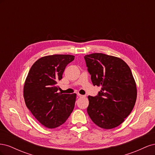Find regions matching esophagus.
Returning a JSON list of instances; mask_svg holds the SVG:
<instances>
[{
  "instance_id": "34e87169",
  "label": "esophagus",
  "mask_w": 155,
  "mask_h": 155,
  "mask_svg": "<svg viewBox=\"0 0 155 155\" xmlns=\"http://www.w3.org/2000/svg\"><path fill=\"white\" fill-rule=\"evenodd\" d=\"M78 96L79 97H86V96H85V95L79 94H78Z\"/></svg>"
}]
</instances>
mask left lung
Listing matches in <instances>:
<instances>
[{
    "label": "left lung",
    "instance_id": "obj_1",
    "mask_svg": "<svg viewBox=\"0 0 155 155\" xmlns=\"http://www.w3.org/2000/svg\"><path fill=\"white\" fill-rule=\"evenodd\" d=\"M94 86L101 88L88 96L87 112L100 127L110 129L124 122L133 110L137 91L131 70L122 59L101 53L84 57Z\"/></svg>",
    "mask_w": 155,
    "mask_h": 155
}]
</instances>
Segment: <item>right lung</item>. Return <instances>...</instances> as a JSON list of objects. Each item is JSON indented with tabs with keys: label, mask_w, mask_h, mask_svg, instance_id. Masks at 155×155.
Segmentation results:
<instances>
[{
	"label": "right lung",
	"mask_w": 155,
	"mask_h": 155,
	"mask_svg": "<svg viewBox=\"0 0 155 155\" xmlns=\"http://www.w3.org/2000/svg\"><path fill=\"white\" fill-rule=\"evenodd\" d=\"M74 58L62 54L45 56L35 62L28 74L24 86L26 105L46 127L61 125L73 111L76 94L59 92L58 83Z\"/></svg>",
	"instance_id": "obj_1"
}]
</instances>
